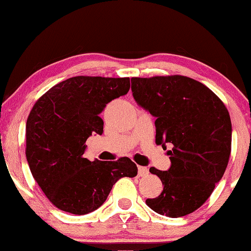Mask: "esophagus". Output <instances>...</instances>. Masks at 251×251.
I'll use <instances>...</instances> for the list:
<instances>
[{"label": "esophagus", "instance_id": "esophagus-1", "mask_svg": "<svg viewBox=\"0 0 251 251\" xmlns=\"http://www.w3.org/2000/svg\"><path fill=\"white\" fill-rule=\"evenodd\" d=\"M149 174V169L143 166H138V175L139 176H146Z\"/></svg>", "mask_w": 251, "mask_h": 251}]
</instances>
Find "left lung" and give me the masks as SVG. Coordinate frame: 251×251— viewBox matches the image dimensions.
Returning <instances> with one entry per match:
<instances>
[{
	"instance_id": "1",
	"label": "left lung",
	"mask_w": 251,
	"mask_h": 251,
	"mask_svg": "<svg viewBox=\"0 0 251 251\" xmlns=\"http://www.w3.org/2000/svg\"><path fill=\"white\" fill-rule=\"evenodd\" d=\"M131 91L136 102L155 118V143L172 148L168 171L150 168L164 189L146 204L161 216H187L211 196L228 165V110L209 87L180 75L133 77Z\"/></svg>"
}]
</instances>
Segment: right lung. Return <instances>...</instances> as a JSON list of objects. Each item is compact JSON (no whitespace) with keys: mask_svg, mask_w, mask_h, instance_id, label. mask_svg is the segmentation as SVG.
Returning <instances> with one entry per match:
<instances>
[{"mask_svg":"<svg viewBox=\"0 0 251 251\" xmlns=\"http://www.w3.org/2000/svg\"><path fill=\"white\" fill-rule=\"evenodd\" d=\"M130 89L129 77L77 76L39 98L26 122V159L39 187L57 209L73 214L97 210L121 177L137 175L129 158L90 161L86 139L101 135L99 114Z\"/></svg>","mask_w":251,"mask_h":251,"instance_id":"add662e5","label":"right lung"}]
</instances>
